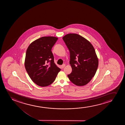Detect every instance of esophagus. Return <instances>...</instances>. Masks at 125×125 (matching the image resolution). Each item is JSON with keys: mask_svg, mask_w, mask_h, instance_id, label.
<instances>
[{"mask_svg": "<svg viewBox=\"0 0 125 125\" xmlns=\"http://www.w3.org/2000/svg\"><path fill=\"white\" fill-rule=\"evenodd\" d=\"M65 64H63V65H62V66H61V68H62V69H63L64 67H65Z\"/></svg>", "mask_w": 125, "mask_h": 125, "instance_id": "esophagus-1", "label": "esophagus"}]
</instances>
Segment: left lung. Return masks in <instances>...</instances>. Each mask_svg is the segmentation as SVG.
<instances>
[{
	"mask_svg": "<svg viewBox=\"0 0 125 125\" xmlns=\"http://www.w3.org/2000/svg\"><path fill=\"white\" fill-rule=\"evenodd\" d=\"M63 40L70 52L72 71L68 77L76 85H85L95 75L98 67L94 47L88 40L77 34H66Z\"/></svg>",
	"mask_w": 125,
	"mask_h": 125,
	"instance_id": "8db88e82",
	"label": "left lung"
}]
</instances>
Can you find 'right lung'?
I'll return each mask as SVG.
<instances>
[{
	"mask_svg": "<svg viewBox=\"0 0 125 125\" xmlns=\"http://www.w3.org/2000/svg\"><path fill=\"white\" fill-rule=\"evenodd\" d=\"M58 38L43 37L32 42L26 52L25 67L33 82L41 87L52 84L61 69L54 61L52 48Z\"/></svg>",
	"mask_w": 125,
	"mask_h": 125,
	"instance_id": "1",
	"label": "right lung"
}]
</instances>
